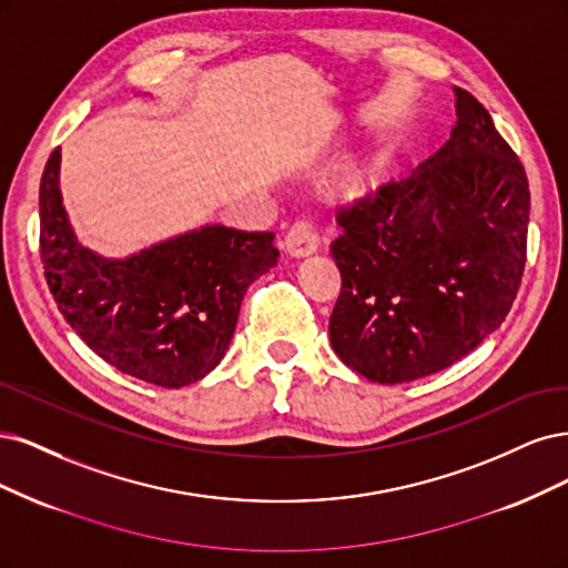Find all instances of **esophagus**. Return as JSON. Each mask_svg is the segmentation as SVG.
Instances as JSON below:
<instances>
[{"label":"esophagus","instance_id":"obj_1","mask_svg":"<svg viewBox=\"0 0 568 568\" xmlns=\"http://www.w3.org/2000/svg\"><path fill=\"white\" fill-rule=\"evenodd\" d=\"M318 241L321 237L314 226H311L308 222H297L285 235V250L292 254V257L302 260L318 250Z\"/></svg>","mask_w":568,"mask_h":568}]
</instances>
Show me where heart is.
Here are the masks:
<instances>
[{"instance_id": "b5f03b06", "label": "heart", "mask_w": 568, "mask_h": 568, "mask_svg": "<svg viewBox=\"0 0 568 568\" xmlns=\"http://www.w3.org/2000/svg\"><path fill=\"white\" fill-rule=\"evenodd\" d=\"M375 176H377V172H375L373 164H368V162L358 164V168L352 170L349 179H346V193L354 195V197L365 195L375 186Z\"/></svg>"}]
</instances>
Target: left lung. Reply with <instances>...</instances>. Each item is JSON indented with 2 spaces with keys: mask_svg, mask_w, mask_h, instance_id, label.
<instances>
[{
  "mask_svg": "<svg viewBox=\"0 0 568 568\" xmlns=\"http://www.w3.org/2000/svg\"><path fill=\"white\" fill-rule=\"evenodd\" d=\"M455 91V130L413 174L339 212L335 354L379 384L448 368L496 333L526 264L528 179L486 108Z\"/></svg>",
  "mask_w": 568,
  "mask_h": 568,
  "instance_id": "obj_1",
  "label": "left lung"
}]
</instances>
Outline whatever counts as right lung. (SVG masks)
Segmentation results:
<instances>
[{"mask_svg":"<svg viewBox=\"0 0 568 568\" xmlns=\"http://www.w3.org/2000/svg\"><path fill=\"white\" fill-rule=\"evenodd\" d=\"M61 149L40 184V252L63 318L124 375L179 389L224 358L247 287L278 262L273 233L203 224L126 257L82 245L61 195Z\"/></svg>","mask_w":568,"mask_h":568,"instance_id":"add662e5","label":"right lung"}]
</instances>
